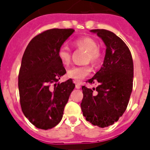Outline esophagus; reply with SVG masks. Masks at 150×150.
Segmentation results:
<instances>
[{
  "mask_svg": "<svg viewBox=\"0 0 150 150\" xmlns=\"http://www.w3.org/2000/svg\"><path fill=\"white\" fill-rule=\"evenodd\" d=\"M75 88L76 89H79V88H81V86H80V83H77V82H75Z\"/></svg>",
  "mask_w": 150,
  "mask_h": 150,
  "instance_id": "34e87169",
  "label": "esophagus"
}]
</instances>
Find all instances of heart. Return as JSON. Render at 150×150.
Instances as JSON below:
<instances>
[{"label": "heart", "mask_w": 150, "mask_h": 150, "mask_svg": "<svg viewBox=\"0 0 150 150\" xmlns=\"http://www.w3.org/2000/svg\"><path fill=\"white\" fill-rule=\"evenodd\" d=\"M76 47L86 50L85 62H91L92 64H96L99 62L100 58V52L98 49L96 41L90 37H83L76 39L74 42ZM58 59L61 64L64 67H67L71 63V52L68 47L62 46L59 47L57 53ZM91 68L88 66L82 67H73L67 71V77L75 81H79L89 75Z\"/></svg>", "instance_id": "obj_1"}]
</instances>
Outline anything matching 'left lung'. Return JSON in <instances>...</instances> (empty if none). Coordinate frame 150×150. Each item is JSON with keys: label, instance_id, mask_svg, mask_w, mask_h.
Masks as SVG:
<instances>
[{"label": "left lung", "instance_id": "1", "mask_svg": "<svg viewBox=\"0 0 150 150\" xmlns=\"http://www.w3.org/2000/svg\"><path fill=\"white\" fill-rule=\"evenodd\" d=\"M90 31L103 40L106 51L100 71L87 81L97 83V87H82L80 105L88 121L104 128L116 122L127 108L132 90L133 62L129 47L114 33L107 30Z\"/></svg>", "mask_w": 150, "mask_h": 150}]
</instances>
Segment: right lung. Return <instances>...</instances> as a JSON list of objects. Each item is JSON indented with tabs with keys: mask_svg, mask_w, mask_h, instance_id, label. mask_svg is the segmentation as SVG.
Wrapping results in <instances>:
<instances>
[{
	"mask_svg": "<svg viewBox=\"0 0 150 150\" xmlns=\"http://www.w3.org/2000/svg\"><path fill=\"white\" fill-rule=\"evenodd\" d=\"M74 31H44L30 42L21 59L18 76L21 110L38 129H52L61 121L65 105L75 87L71 79L59 83L66 70L57 56L59 47Z\"/></svg>",
	"mask_w": 150,
	"mask_h": 150,
	"instance_id": "1",
	"label": "right lung"
}]
</instances>
